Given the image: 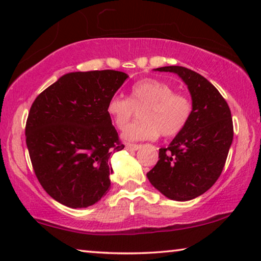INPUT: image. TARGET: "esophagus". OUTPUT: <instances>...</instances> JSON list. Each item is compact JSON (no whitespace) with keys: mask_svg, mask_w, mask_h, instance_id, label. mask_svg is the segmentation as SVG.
Returning <instances> with one entry per match:
<instances>
[{"mask_svg":"<svg viewBox=\"0 0 261 261\" xmlns=\"http://www.w3.org/2000/svg\"><path fill=\"white\" fill-rule=\"evenodd\" d=\"M125 147H126V150L136 151V150H138L139 147H141V145H139V144H131V143H127V144H125Z\"/></svg>","mask_w":261,"mask_h":261,"instance_id":"1","label":"esophagus"}]
</instances>
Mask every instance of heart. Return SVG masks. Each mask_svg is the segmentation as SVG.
Returning <instances> with one entry per match:
<instances>
[{"mask_svg": "<svg viewBox=\"0 0 261 261\" xmlns=\"http://www.w3.org/2000/svg\"><path fill=\"white\" fill-rule=\"evenodd\" d=\"M136 110L141 120L127 128L126 125ZM107 112L112 123L124 130L127 141L153 139L161 134L164 137L176 136L185 129L193 112V104L188 95L174 92L165 82L145 79L132 85L129 98L114 96L107 104Z\"/></svg>", "mask_w": 261, "mask_h": 261, "instance_id": "b5f03b06", "label": "heart"}]
</instances>
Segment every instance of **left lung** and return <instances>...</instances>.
Masks as SVG:
<instances>
[{
    "mask_svg": "<svg viewBox=\"0 0 261 261\" xmlns=\"http://www.w3.org/2000/svg\"><path fill=\"white\" fill-rule=\"evenodd\" d=\"M155 70L184 81L193 112L185 129L159 149V161L146 177L169 199L191 200L207 191L224 169L233 141L231 110L215 85L196 71L178 65Z\"/></svg>",
    "mask_w": 261,
    "mask_h": 261,
    "instance_id": "8db88e82",
    "label": "left lung"
}]
</instances>
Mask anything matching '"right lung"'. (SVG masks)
I'll return each instance as SVG.
<instances>
[{"label":"right lung","instance_id":"obj_1","mask_svg":"<svg viewBox=\"0 0 261 261\" xmlns=\"http://www.w3.org/2000/svg\"><path fill=\"white\" fill-rule=\"evenodd\" d=\"M125 72H69L36 97L25 125L31 164L42 188L71 208L96 204L110 189V158L124 149L107 104Z\"/></svg>","mask_w":261,"mask_h":261}]
</instances>
